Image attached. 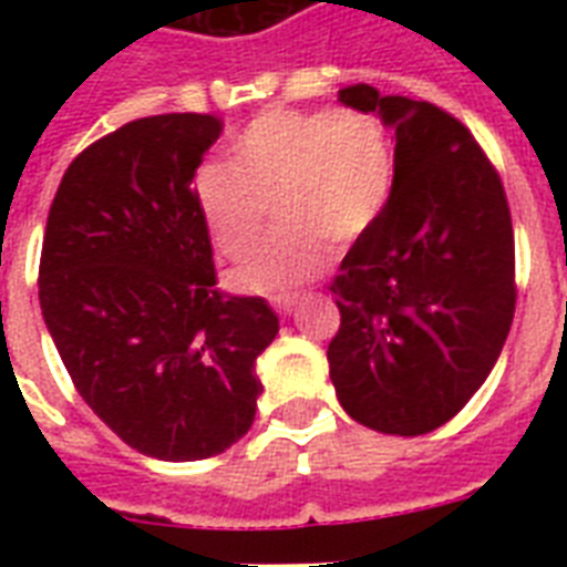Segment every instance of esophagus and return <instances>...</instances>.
<instances>
[{"mask_svg":"<svg viewBox=\"0 0 567 567\" xmlns=\"http://www.w3.org/2000/svg\"><path fill=\"white\" fill-rule=\"evenodd\" d=\"M293 306H297V293H288V297H279V300H274V309L279 311V315H291Z\"/></svg>","mask_w":567,"mask_h":567,"instance_id":"1","label":"esophagus"}]
</instances>
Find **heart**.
I'll return each mask as SVG.
<instances>
[{
    "label": "heart",
    "mask_w": 567,
    "mask_h": 567,
    "mask_svg": "<svg viewBox=\"0 0 567 567\" xmlns=\"http://www.w3.org/2000/svg\"><path fill=\"white\" fill-rule=\"evenodd\" d=\"M391 188L394 150L373 114L267 109L231 141L229 164L199 167L194 199L226 258L256 247L274 205L276 231L229 276L238 291L274 297L327 267V240L347 247L371 231Z\"/></svg>",
    "instance_id": "b5f03b06"
}]
</instances>
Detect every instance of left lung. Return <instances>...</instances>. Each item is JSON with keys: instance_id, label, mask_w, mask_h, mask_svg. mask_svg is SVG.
Wrapping results in <instances>:
<instances>
[{"instance_id": "obj_1", "label": "left lung", "mask_w": 567, "mask_h": 567, "mask_svg": "<svg viewBox=\"0 0 567 567\" xmlns=\"http://www.w3.org/2000/svg\"><path fill=\"white\" fill-rule=\"evenodd\" d=\"M394 128V188L341 261V327L327 350L344 412L385 435H423L476 394L515 318V235L501 176L432 102L338 91Z\"/></svg>"}]
</instances>
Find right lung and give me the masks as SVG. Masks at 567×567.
<instances>
[{"mask_svg": "<svg viewBox=\"0 0 567 567\" xmlns=\"http://www.w3.org/2000/svg\"><path fill=\"white\" fill-rule=\"evenodd\" d=\"M214 114H158L100 137L52 199L40 309L75 391L128 447L196 462L256 417V359L279 332L261 297L217 291L194 176Z\"/></svg>", "mask_w": 567, "mask_h": 567, "instance_id": "1", "label": "right lung"}]
</instances>
